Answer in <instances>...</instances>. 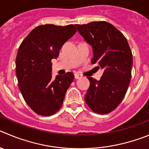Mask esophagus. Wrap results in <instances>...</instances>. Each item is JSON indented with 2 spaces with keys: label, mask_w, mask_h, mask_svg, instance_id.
Masks as SVG:
<instances>
[{
  "label": "esophagus",
  "mask_w": 149,
  "mask_h": 149,
  "mask_svg": "<svg viewBox=\"0 0 149 149\" xmlns=\"http://www.w3.org/2000/svg\"><path fill=\"white\" fill-rule=\"evenodd\" d=\"M74 76H75V79H80V78L82 77V76H81V75H80V74H79V73H75Z\"/></svg>",
  "instance_id": "34e87169"
}]
</instances>
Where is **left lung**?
Segmentation results:
<instances>
[{"label": "left lung", "mask_w": 149, "mask_h": 149, "mask_svg": "<svg viewBox=\"0 0 149 149\" xmlns=\"http://www.w3.org/2000/svg\"><path fill=\"white\" fill-rule=\"evenodd\" d=\"M76 26L93 51L91 62L104 69L99 81L87 77L90 87L86 104L96 113L108 114L118 106L129 87L132 68V54L127 40L114 26L105 21Z\"/></svg>", "instance_id": "1"}]
</instances>
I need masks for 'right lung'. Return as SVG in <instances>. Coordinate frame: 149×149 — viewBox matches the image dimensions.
Here are the masks:
<instances>
[{"label": "right lung", "mask_w": 149, "mask_h": 149, "mask_svg": "<svg viewBox=\"0 0 149 149\" xmlns=\"http://www.w3.org/2000/svg\"><path fill=\"white\" fill-rule=\"evenodd\" d=\"M73 25H41L33 29L20 44L16 57L19 89L26 104L42 116L61 108L67 90L74 79L68 72L52 78L53 59L59 56L64 43L76 32Z\"/></svg>", "instance_id": "right-lung-1"}]
</instances>
